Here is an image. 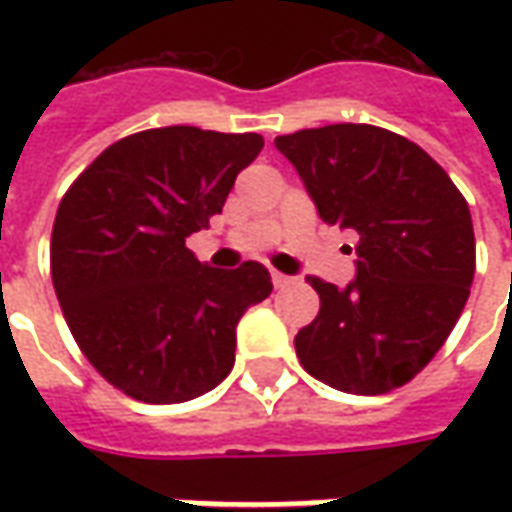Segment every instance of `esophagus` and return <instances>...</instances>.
Instances as JSON below:
<instances>
[{"label":"esophagus","mask_w":512,"mask_h":512,"mask_svg":"<svg viewBox=\"0 0 512 512\" xmlns=\"http://www.w3.org/2000/svg\"><path fill=\"white\" fill-rule=\"evenodd\" d=\"M271 282H274V288H288L290 282H293V277H288V274H279V271H271Z\"/></svg>","instance_id":"obj_1"}]
</instances>
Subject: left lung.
Segmentation results:
<instances>
[{
  "mask_svg": "<svg viewBox=\"0 0 512 512\" xmlns=\"http://www.w3.org/2000/svg\"><path fill=\"white\" fill-rule=\"evenodd\" d=\"M274 145L326 224L354 230L356 277H310L318 318L296 334L304 370L351 395L408 384L461 318L474 279L469 205L406 136L365 123L304 128Z\"/></svg>",
  "mask_w": 512,
  "mask_h": 512,
  "instance_id": "obj_1",
  "label": "left lung"
}]
</instances>
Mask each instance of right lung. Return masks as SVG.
I'll return each mask as SVG.
<instances>
[{"label":"right lung","instance_id":"right-lung-1","mask_svg":"<svg viewBox=\"0 0 512 512\" xmlns=\"http://www.w3.org/2000/svg\"><path fill=\"white\" fill-rule=\"evenodd\" d=\"M260 150V134L150 128L106 147L62 197L54 290L90 365L128 397L183 403L233 370L235 326L271 274L252 260L205 266L186 238L222 213Z\"/></svg>","mask_w":512,"mask_h":512}]
</instances>
